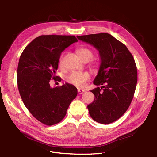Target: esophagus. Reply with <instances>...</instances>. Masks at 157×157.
Returning <instances> with one entry per match:
<instances>
[{
	"instance_id": "obj_1",
	"label": "esophagus",
	"mask_w": 157,
	"mask_h": 157,
	"mask_svg": "<svg viewBox=\"0 0 157 157\" xmlns=\"http://www.w3.org/2000/svg\"><path fill=\"white\" fill-rule=\"evenodd\" d=\"M78 92L79 94L81 95V94H83L85 92V90H83V89H78Z\"/></svg>"
}]
</instances>
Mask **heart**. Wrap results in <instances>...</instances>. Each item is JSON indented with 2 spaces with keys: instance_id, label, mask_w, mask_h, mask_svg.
I'll return each mask as SVG.
<instances>
[{
  "instance_id": "heart-1",
  "label": "heart",
  "mask_w": 157,
  "mask_h": 157,
  "mask_svg": "<svg viewBox=\"0 0 157 157\" xmlns=\"http://www.w3.org/2000/svg\"><path fill=\"white\" fill-rule=\"evenodd\" d=\"M78 54L83 61H88L92 59L94 56V53L92 50L86 48H81L78 50ZM62 59L60 58V63H62ZM92 67H95L96 64L93 63ZM90 74L87 72H72L66 77V81L68 83L75 86L76 87H83L86 82L90 79Z\"/></svg>"
}]
</instances>
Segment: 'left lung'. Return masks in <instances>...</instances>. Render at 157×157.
<instances>
[{
	"instance_id": "8db88e82",
	"label": "left lung",
	"mask_w": 157,
	"mask_h": 157,
	"mask_svg": "<svg viewBox=\"0 0 157 157\" xmlns=\"http://www.w3.org/2000/svg\"><path fill=\"white\" fill-rule=\"evenodd\" d=\"M99 52L101 65L92 90L95 98L87 107L90 117L109 124L122 117L132 101L137 81V67L127 46L108 33L77 36Z\"/></svg>"
}]
</instances>
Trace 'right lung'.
Instances as JSON below:
<instances>
[{"label":"right lung","mask_w":157,"mask_h":157,"mask_svg":"<svg viewBox=\"0 0 157 157\" xmlns=\"http://www.w3.org/2000/svg\"><path fill=\"white\" fill-rule=\"evenodd\" d=\"M78 41L74 36L43 35L26 46L19 60L17 83L21 99L32 116L46 125L60 122L71 102L78 94L77 88L65 83L52 88L62 52Z\"/></svg>","instance_id":"add662e5"}]
</instances>
